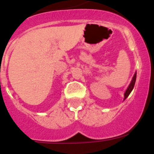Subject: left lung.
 Returning a JSON list of instances; mask_svg holds the SVG:
<instances>
[{
    "label": "left lung",
    "instance_id": "8db88e82",
    "mask_svg": "<svg viewBox=\"0 0 154 154\" xmlns=\"http://www.w3.org/2000/svg\"><path fill=\"white\" fill-rule=\"evenodd\" d=\"M136 79H137V72L134 74V75H133V79H132V81H131V82H130V85L128 86L127 89H126V91L125 92L124 99H126V98L129 96V95L130 94V92H131L132 90L133 89V87H134V85H135V82H136Z\"/></svg>",
    "mask_w": 154,
    "mask_h": 154
}]
</instances>
